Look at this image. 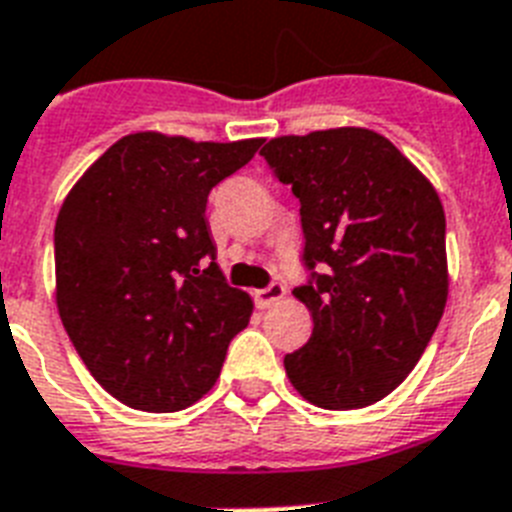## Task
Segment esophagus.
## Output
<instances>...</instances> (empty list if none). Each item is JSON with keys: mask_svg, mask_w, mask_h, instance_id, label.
<instances>
[{"mask_svg": "<svg viewBox=\"0 0 512 512\" xmlns=\"http://www.w3.org/2000/svg\"><path fill=\"white\" fill-rule=\"evenodd\" d=\"M284 294H286L284 284H278V281H273V284L265 286V289H257V292L252 294V297H255V305L260 307V310H265V307L278 305V302L284 299Z\"/></svg>", "mask_w": 512, "mask_h": 512, "instance_id": "34e87169", "label": "esophagus"}]
</instances>
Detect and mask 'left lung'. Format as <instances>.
Here are the masks:
<instances>
[{"instance_id": "obj_1", "label": "left lung", "mask_w": 512, "mask_h": 512, "mask_svg": "<svg viewBox=\"0 0 512 512\" xmlns=\"http://www.w3.org/2000/svg\"><path fill=\"white\" fill-rule=\"evenodd\" d=\"M260 155L299 199L310 270L294 297L313 315V334L284 357L286 376L326 410L384 400L421 360L447 305L439 194L368 128L278 136Z\"/></svg>"}]
</instances>
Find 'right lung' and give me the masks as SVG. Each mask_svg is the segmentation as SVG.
<instances>
[{
	"mask_svg": "<svg viewBox=\"0 0 512 512\" xmlns=\"http://www.w3.org/2000/svg\"><path fill=\"white\" fill-rule=\"evenodd\" d=\"M260 144L128 134L62 202L57 310L91 376L123 405L147 413L194 405L249 323L252 299L226 284L205 210L213 186Z\"/></svg>",
	"mask_w": 512,
	"mask_h": 512,
	"instance_id": "1",
	"label": "right lung"
}]
</instances>
